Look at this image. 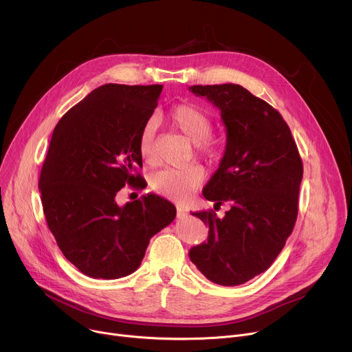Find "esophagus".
I'll return each mask as SVG.
<instances>
[{
	"label": "esophagus",
	"mask_w": 352,
	"mask_h": 352,
	"mask_svg": "<svg viewBox=\"0 0 352 352\" xmlns=\"http://www.w3.org/2000/svg\"><path fill=\"white\" fill-rule=\"evenodd\" d=\"M186 214H187V210L184 208L182 206H178V207H177V218H182V217H186Z\"/></svg>",
	"instance_id": "34e87169"
}]
</instances>
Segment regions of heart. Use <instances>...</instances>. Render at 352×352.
Segmentation results:
<instances>
[{
	"label": "heart",
	"mask_w": 352,
	"mask_h": 352,
	"mask_svg": "<svg viewBox=\"0 0 352 352\" xmlns=\"http://www.w3.org/2000/svg\"><path fill=\"white\" fill-rule=\"evenodd\" d=\"M168 121L181 134L195 144L201 157L207 161H214L219 155L218 144L210 138L214 122L204 109L192 104H178L170 109ZM154 137L155 124L154 121H148L138 138V153L145 162H153L155 158ZM202 181H204V171L201 166L192 165L179 170L166 168L153 175L151 188L161 195L184 202L201 186Z\"/></svg>",
	"instance_id": "obj_1"
}]
</instances>
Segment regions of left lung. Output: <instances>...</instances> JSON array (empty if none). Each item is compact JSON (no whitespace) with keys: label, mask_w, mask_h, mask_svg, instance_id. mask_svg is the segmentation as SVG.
I'll return each instance as SVG.
<instances>
[{"label":"left lung","mask_w":352,"mask_h":352,"mask_svg":"<svg viewBox=\"0 0 352 352\" xmlns=\"http://www.w3.org/2000/svg\"><path fill=\"white\" fill-rule=\"evenodd\" d=\"M221 113L227 144L202 195L231 208L223 218L194 212L208 238L190 250L202 275L224 287L241 285L267 271L291 235L298 215L302 161L278 111L238 84L192 85Z\"/></svg>","instance_id":"obj_1"}]
</instances>
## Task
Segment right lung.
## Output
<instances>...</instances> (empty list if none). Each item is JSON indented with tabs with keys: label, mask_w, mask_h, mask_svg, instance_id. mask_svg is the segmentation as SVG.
I'll return each mask as SVG.
<instances>
[{
	"label": "right lung",
	"mask_w": 352,
	"mask_h": 352,
	"mask_svg": "<svg viewBox=\"0 0 352 352\" xmlns=\"http://www.w3.org/2000/svg\"><path fill=\"white\" fill-rule=\"evenodd\" d=\"M162 85L105 84L55 125L40 175L43 210L67 260L91 278L117 280L141 265L150 239L177 210L142 195L120 207L126 184L144 187L138 138L158 105Z\"/></svg>",
	"instance_id": "1"
}]
</instances>
